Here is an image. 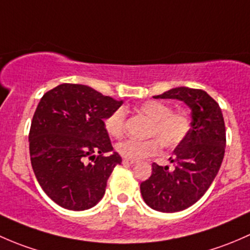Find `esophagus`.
I'll return each instance as SVG.
<instances>
[{
    "mask_svg": "<svg viewBox=\"0 0 250 250\" xmlns=\"http://www.w3.org/2000/svg\"><path fill=\"white\" fill-rule=\"evenodd\" d=\"M123 163H124V164H128V165H132V164H136V160H130V159H124V160H123Z\"/></svg>",
    "mask_w": 250,
    "mask_h": 250,
    "instance_id": "esophagus-1",
    "label": "esophagus"
}]
</instances>
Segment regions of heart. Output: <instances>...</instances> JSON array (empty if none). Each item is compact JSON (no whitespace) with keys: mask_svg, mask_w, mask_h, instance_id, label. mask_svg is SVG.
<instances>
[{"mask_svg":"<svg viewBox=\"0 0 250 250\" xmlns=\"http://www.w3.org/2000/svg\"><path fill=\"white\" fill-rule=\"evenodd\" d=\"M140 114L149 119L146 136H154L146 140H125L117 144V150L123 158L140 160L154 155L165 149H174L184 142L191 127L189 115L183 110H172L167 104L160 101H146L136 106ZM126 112L124 108H117L104 119V128L108 135L119 138L125 132Z\"/></svg>","mask_w":250,"mask_h":250,"instance_id":"obj_1","label":"heart"}]
</instances>
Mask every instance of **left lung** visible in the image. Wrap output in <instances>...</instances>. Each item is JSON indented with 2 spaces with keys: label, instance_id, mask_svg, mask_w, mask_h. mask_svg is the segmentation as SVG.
Returning <instances> with one entry per match:
<instances>
[{
  "label": "left lung",
  "instance_id": "1",
  "mask_svg": "<svg viewBox=\"0 0 250 250\" xmlns=\"http://www.w3.org/2000/svg\"><path fill=\"white\" fill-rule=\"evenodd\" d=\"M154 99L179 100L191 109L189 135L169 158L173 168L154 163L151 176L141 183L149 207L179 212L199 201L214 181L225 153V123L219 104L203 90L179 86Z\"/></svg>",
  "mask_w": 250,
  "mask_h": 250
}]
</instances>
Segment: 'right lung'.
Listing matches in <instances>:
<instances>
[{
	"mask_svg": "<svg viewBox=\"0 0 250 250\" xmlns=\"http://www.w3.org/2000/svg\"><path fill=\"white\" fill-rule=\"evenodd\" d=\"M122 104L92 87L68 83L41 99L29 133L31 165L59 206L84 210L104 197L110 173L122 164L119 154L111 153L104 119Z\"/></svg>",
	"mask_w": 250,
	"mask_h": 250,
	"instance_id": "1",
	"label": "right lung"
}]
</instances>
